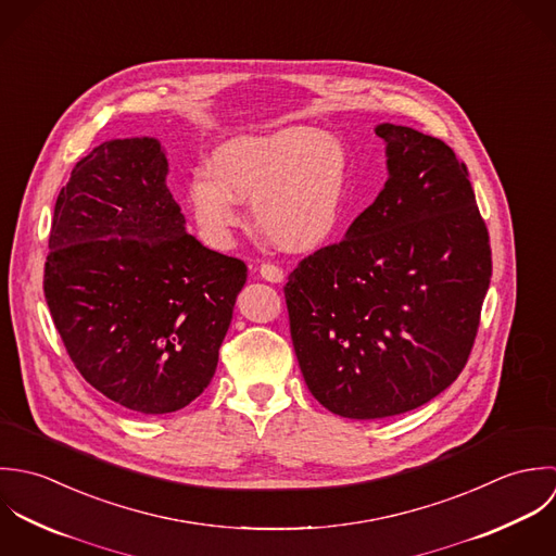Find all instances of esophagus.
<instances>
[{"label": "esophagus", "instance_id": "obj_1", "mask_svg": "<svg viewBox=\"0 0 556 556\" xmlns=\"http://www.w3.org/2000/svg\"><path fill=\"white\" fill-rule=\"evenodd\" d=\"M260 277L266 279V281H270V283H281L286 275H283V270H281L279 266H275V264H262V266H260Z\"/></svg>", "mask_w": 556, "mask_h": 556}]
</instances>
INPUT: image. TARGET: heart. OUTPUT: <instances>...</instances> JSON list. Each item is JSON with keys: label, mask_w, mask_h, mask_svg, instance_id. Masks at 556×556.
I'll return each mask as SVG.
<instances>
[{"label": "heart", "mask_w": 556, "mask_h": 556, "mask_svg": "<svg viewBox=\"0 0 556 556\" xmlns=\"http://www.w3.org/2000/svg\"><path fill=\"white\" fill-rule=\"evenodd\" d=\"M350 187L345 143L309 126L236 135L213 154V172L189 180V204L211 242L223 244L251 200L255 225L283 251L323 247L343 215Z\"/></svg>", "instance_id": "obj_1"}]
</instances>
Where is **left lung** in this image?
I'll use <instances>...</instances> for the list:
<instances>
[{
  "mask_svg": "<svg viewBox=\"0 0 556 556\" xmlns=\"http://www.w3.org/2000/svg\"><path fill=\"white\" fill-rule=\"evenodd\" d=\"M376 135L384 189L283 288L307 389L361 421L415 410L459 376L492 277L466 165L410 126L384 122Z\"/></svg>",
  "mask_w": 556,
  "mask_h": 556,
  "instance_id": "8db88e82",
  "label": "left lung"
}]
</instances>
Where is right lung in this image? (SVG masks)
I'll return each instance as SVG.
<instances>
[{
    "label": "right lung",
    "mask_w": 556,
    "mask_h": 556,
    "mask_svg": "<svg viewBox=\"0 0 556 556\" xmlns=\"http://www.w3.org/2000/svg\"><path fill=\"white\" fill-rule=\"evenodd\" d=\"M154 137L112 139L60 191L45 299L79 374L115 404L165 415L211 384L247 266L187 233Z\"/></svg>",
    "instance_id": "add662e5"
}]
</instances>
